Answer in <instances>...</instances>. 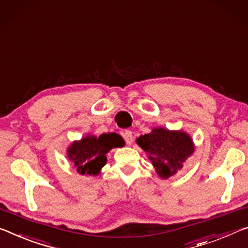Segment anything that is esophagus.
<instances>
[{
	"instance_id": "esophagus-1",
	"label": "esophagus",
	"mask_w": 248,
	"mask_h": 248,
	"mask_svg": "<svg viewBox=\"0 0 248 248\" xmlns=\"http://www.w3.org/2000/svg\"><path fill=\"white\" fill-rule=\"evenodd\" d=\"M123 137L127 144H131L133 142V137H132V132L130 130H125L123 133Z\"/></svg>"
}]
</instances>
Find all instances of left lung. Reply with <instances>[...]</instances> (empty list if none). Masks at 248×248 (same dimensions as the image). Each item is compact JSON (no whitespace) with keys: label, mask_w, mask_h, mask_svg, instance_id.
I'll return each mask as SVG.
<instances>
[{"label":"left lung","mask_w":248,"mask_h":248,"mask_svg":"<svg viewBox=\"0 0 248 248\" xmlns=\"http://www.w3.org/2000/svg\"><path fill=\"white\" fill-rule=\"evenodd\" d=\"M137 142L148 153L158 174L163 179L175 174L194 150L186 133L163 128H155L151 133L139 137Z\"/></svg>","instance_id":"left-lung-1"}]
</instances>
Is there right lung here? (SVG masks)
Returning <instances> with one entry per match:
<instances>
[{"label": "right lung", "mask_w": 248, "mask_h": 248, "mask_svg": "<svg viewBox=\"0 0 248 248\" xmlns=\"http://www.w3.org/2000/svg\"><path fill=\"white\" fill-rule=\"evenodd\" d=\"M124 144V139L117 133H104L98 138L86 137L70 145L68 155L80 174L96 175L106 164V153Z\"/></svg>", "instance_id": "1"}]
</instances>
